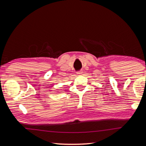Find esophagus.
<instances>
[{"label": "esophagus", "mask_w": 146, "mask_h": 146, "mask_svg": "<svg viewBox=\"0 0 146 146\" xmlns=\"http://www.w3.org/2000/svg\"><path fill=\"white\" fill-rule=\"evenodd\" d=\"M82 71H78V72H76V74H77V75H80L81 74H82Z\"/></svg>", "instance_id": "1"}]
</instances>
